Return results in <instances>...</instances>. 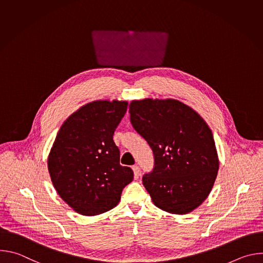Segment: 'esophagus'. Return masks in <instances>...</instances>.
<instances>
[{"mask_svg": "<svg viewBox=\"0 0 263 263\" xmlns=\"http://www.w3.org/2000/svg\"><path fill=\"white\" fill-rule=\"evenodd\" d=\"M132 170H133V173H134V178H135V179H138V177H139V175H140V168H139L137 165H134V166L132 167Z\"/></svg>", "mask_w": 263, "mask_h": 263, "instance_id": "esophagus-1", "label": "esophagus"}]
</instances>
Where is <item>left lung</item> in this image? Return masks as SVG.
Listing matches in <instances>:
<instances>
[{
	"instance_id": "left-lung-1",
	"label": "left lung",
	"mask_w": 263,
	"mask_h": 263,
	"mask_svg": "<svg viewBox=\"0 0 263 263\" xmlns=\"http://www.w3.org/2000/svg\"><path fill=\"white\" fill-rule=\"evenodd\" d=\"M129 114L154 153V170L142 178L154 205L172 214L193 212L209 196L219 166L209 126L175 99L133 100Z\"/></svg>"
}]
</instances>
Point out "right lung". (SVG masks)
Wrapping results in <instances>:
<instances>
[{"instance_id": "add662e5", "label": "right lung", "mask_w": 263, "mask_h": 263, "mask_svg": "<svg viewBox=\"0 0 263 263\" xmlns=\"http://www.w3.org/2000/svg\"><path fill=\"white\" fill-rule=\"evenodd\" d=\"M127 101L97 100L80 107L60 127L48 156L54 189L74 211L86 216L115 208L133 172L120 164L115 131Z\"/></svg>"}]
</instances>
